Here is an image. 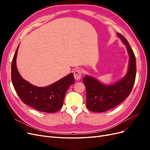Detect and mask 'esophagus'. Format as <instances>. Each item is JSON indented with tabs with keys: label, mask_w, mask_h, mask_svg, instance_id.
<instances>
[{
	"label": "esophagus",
	"mask_w": 150,
	"mask_h": 150,
	"mask_svg": "<svg viewBox=\"0 0 150 150\" xmlns=\"http://www.w3.org/2000/svg\"><path fill=\"white\" fill-rule=\"evenodd\" d=\"M74 77L76 80H79L81 78V71L79 69H76L74 71Z\"/></svg>",
	"instance_id": "34e87169"
}]
</instances>
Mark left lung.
<instances>
[{
  "instance_id": "1",
  "label": "left lung",
  "mask_w": 150,
  "mask_h": 150,
  "mask_svg": "<svg viewBox=\"0 0 150 150\" xmlns=\"http://www.w3.org/2000/svg\"><path fill=\"white\" fill-rule=\"evenodd\" d=\"M129 54L127 73L122 79L111 84H104L97 79L86 75L83 79L86 90V106L93 112H102L116 107L128 97L134 84L137 64L132 49L123 36L117 33Z\"/></svg>"
}]
</instances>
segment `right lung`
Instances as JSON below:
<instances>
[{
  "label": "right lung",
  "mask_w": 150,
  "mask_h": 150,
  "mask_svg": "<svg viewBox=\"0 0 150 150\" xmlns=\"http://www.w3.org/2000/svg\"><path fill=\"white\" fill-rule=\"evenodd\" d=\"M19 46L13 56L11 66L12 82L18 96L24 104L38 111L48 113L59 111L62 107L68 88L74 83L73 73L45 87L31 84L22 78L17 70L16 59Z\"/></svg>",
  "instance_id": "obj_1"
}]
</instances>
